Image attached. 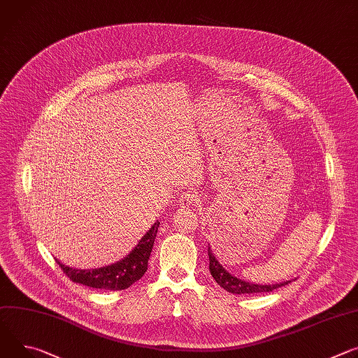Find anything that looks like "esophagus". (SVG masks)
<instances>
[{
	"mask_svg": "<svg viewBox=\"0 0 358 358\" xmlns=\"http://www.w3.org/2000/svg\"><path fill=\"white\" fill-rule=\"evenodd\" d=\"M197 203V196L194 192H184L180 197V206L181 207H189Z\"/></svg>",
	"mask_w": 358,
	"mask_h": 358,
	"instance_id": "obj_1",
	"label": "esophagus"
}]
</instances>
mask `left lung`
Wrapping results in <instances>:
<instances>
[{
    "label": "left lung",
    "instance_id": "left-lung-1",
    "mask_svg": "<svg viewBox=\"0 0 358 358\" xmlns=\"http://www.w3.org/2000/svg\"><path fill=\"white\" fill-rule=\"evenodd\" d=\"M208 257H210V273L213 278L217 281L220 287H222L225 291L233 292V294H257V292H270L289 282V281H285L280 284L262 285V284H252L248 281H243L231 275L227 270H224V267L217 262V258L211 252L210 247H208Z\"/></svg>",
    "mask_w": 358,
    "mask_h": 358
}]
</instances>
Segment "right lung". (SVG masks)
<instances>
[{
  "mask_svg": "<svg viewBox=\"0 0 358 358\" xmlns=\"http://www.w3.org/2000/svg\"><path fill=\"white\" fill-rule=\"evenodd\" d=\"M158 227L159 222H154L147 234L140 240L137 247L115 264L94 270H78L64 266L58 259H55V262L61 267L64 274L74 282L96 289H125L145 274Z\"/></svg>",
  "mask_w": 358,
  "mask_h": 358,
  "instance_id": "1",
  "label": "right lung"
}]
</instances>
